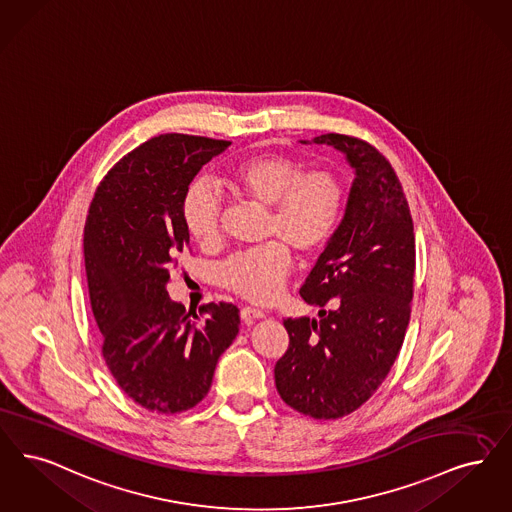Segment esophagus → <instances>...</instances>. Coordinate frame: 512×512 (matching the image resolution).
<instances>
[{
	"label": "esophagus",
	"instance_id": "34e87169",
	"mask_svg": "<svg viewBox=\"0 0 512 512\" xmlns=\"http://www.w3.org/2000/svg\"><path fill=\"white\" fill-rule=\"evenodd\" d=\"M240 316L244 322H253V320H259V318H265V312L259 310V308L244 307L240 310Z\"/></svg>",
	"mask_w": 512,
	"mask_h": 512
}]
</instances>
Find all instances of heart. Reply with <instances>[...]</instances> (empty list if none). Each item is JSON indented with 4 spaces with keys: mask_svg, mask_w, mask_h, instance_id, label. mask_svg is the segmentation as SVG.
Masks as SVG:
<instances>
[{
    "mask_svg": "<svg viewBox=\"0 0 512 512\" xmlns=\"http://www.w3.org/2000/svg\"><path fill=\"white\" fill-rule=\"evenodd\" d=\"M286 154H259L228 167L223 183L242 200L268 207L265 246L236 253L217 268L219 284L251 303H272L286 282L291 251L310 259L322 253L341 225L347 184L331 167H312ZM223 204L215 190L192 184L181 213L188 234L200 246L221 236Z\"/></svg>",
    "mask_w": 512,
    "mask_h": 512,
    "instance_id": "1",
    "label": "heart"
}]
</instances>
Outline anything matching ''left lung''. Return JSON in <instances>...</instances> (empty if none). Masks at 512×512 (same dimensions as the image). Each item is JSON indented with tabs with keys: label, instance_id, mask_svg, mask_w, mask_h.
I'll return each mask as SVG.
<instances>
[{
	"label": "left lung",
	"instance_id": "left-lung-1",
	"mask_svg": "<svg viewBox=\"0 0 512 512\" xmlns=\"http://www.w3.org/2000/svg\"><path fill=\"white\" fill-rule=\"evenodd\" d=\"M314 143L345 152L356 179L341 225L301 287L308 305L320 307V320H284L289 347L274 379L289 408L328 421L368 402L402 348L415 234L404 188L373 144L341 133Z\"/></svg>",
	"mask_w": 512,
	"mask_h": 512
}]
</instances>
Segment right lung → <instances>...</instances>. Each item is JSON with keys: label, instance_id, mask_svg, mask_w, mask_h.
<instances>
[{"label": "right lung", "instance_id": "right-lung-1", "mask_svg": "<svg viewBox=\"0 0 512 512\" xmlns=\"http://www.w3.org/2000/svg\"><path fill=\"white\" fill-rule=\"evenodd\" d=\"M230 141L165 133L137 146L97 186L83 232L87 287L103 358L120 389L156 413L192 409L238 335L240 310L209 303L192 314L165 284L190 246L188 184Z\"/></svg>", "mask_w": 512, "mask_h": 512}]
</instances>
